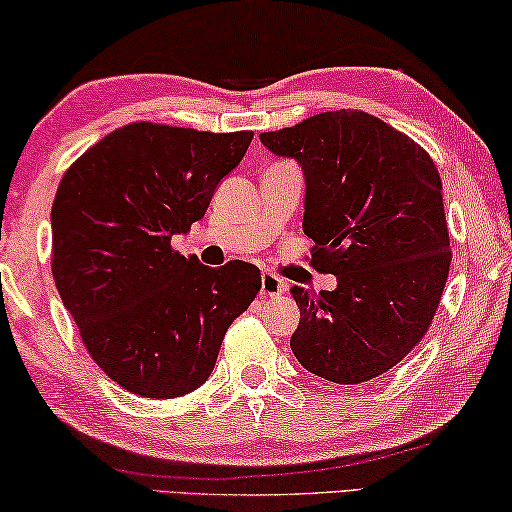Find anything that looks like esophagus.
Listing matches in <instances>:
<instances>
[{
	"instance_id": "esophagus-1",
	"label": "esophagus",
	"mask_w": 512,
	"mask_h": 512,
	"mask_svg": "<svg viewBox=\"0 0 512 512\" xmlns=\"http://www.w3.org/2000/svg\"><path fill=\"white\" fill-rule=\"evenodd\" d=\"M283 292H286V283L283 279H279L274 272H263L261 274V295L263 297H281Z\"/></svg>"
}]
</instances>
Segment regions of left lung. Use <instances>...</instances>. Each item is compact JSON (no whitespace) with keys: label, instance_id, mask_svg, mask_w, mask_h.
Listing matches in <instances>:
<instances>
[{"label":"left lung","instance_id":"8db88e82","mask_svg":"<svg viewBox=\"0 0 512 512\" xmlns=\"http://www.w3.org/2000/svg\"><path fill=\"white\" fill-rule=\"evenodd\" d=\"M306 177L311 265L338 288H292L301 320L290 349L340 385L372 381L420 345L445 290L451 247L433 158L406 133L356 108L261 133Z\"/></svg>","mask_w":512,"mask_h":512}]
</instances>
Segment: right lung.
<instances>
[{"mask_svg":"<svg viewBox=\"0 0 512 512\" xmlns=\"http://www.w3.org/2000/svg\"><path fill=\"white\" fill-rule=\"evenodd\" d=\"M254 131L131 122L58 183L52 274L83 347L133 395L174 399L213 372L224 333L261 290L245 261L206 267L172 247L204 217Z\"/></svg>","mask_w":512,"mask_h":512,"instance_id":"add662e5","label":"right lung"}]
</instances>
